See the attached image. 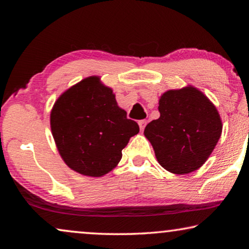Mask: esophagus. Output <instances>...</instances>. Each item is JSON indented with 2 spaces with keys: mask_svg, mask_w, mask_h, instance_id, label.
I'll return each instance as SVG.
<instances>
[{
  "mask_svg": "<svg viewBox=\"0 0 249 249\" xmlns=\"http://www.w3.org/2000/svg\"><path fill=\"white\" fill-rule=\"evenodd\" d=\"M146 124H147V121H146V120H141V121H138V125H140V128H141L142 132V130H144Z\"/></svg>",
  "mask_w": 249,
  "mask_h": 249,
  "instance_id": "1",
  "label": "esophagus"
}]
</instances>
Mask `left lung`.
<instances>
[{"label": "left lung", "instance_id": "obj_1", "mask_svg": "<svg viewBox=\"0 0 249 249\" xmlns=\"http://www.w3.org/2000/svg\"><path fill=\"white\" fill-rule=\"evenodd\" d=\"M160 117L144 130L156 158L166 170L184 175L203 165L222 134L216 107L196 90L187 87L161 95Z\"/></svg>", "mask_w": 249, "mask_h": 249}]
</instances>
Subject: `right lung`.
I'll list each match as a JSON object with an SVG mask.
<instances>
[{
	"label": "right lung",
	"instance_id": "add662e5",
	"mask_svg": "<svg viewBox=\"0 0 249 249\" xmlns=\"http://www.w3.org/2000/svg\"><path fill=\"white\" fill-rule=\"evenodd\" d=\"M50 126L59 154L71 169L90 177L111 171L129 138L140 132L98 77L67 90L54 103Z\"/></svg>",
	"mask_w": 249,
	"mask_h": 249
}]
</instances>
